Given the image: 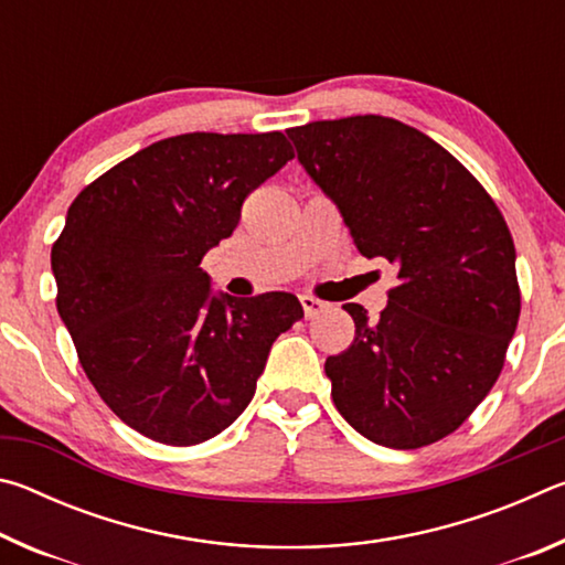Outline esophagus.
<instances>
[{
  "instance_id": "obj_1",
  "label": "esophagus",
  "mask_w": 565,
  "mask_h": 565,
  "mask_svg": "<svg viewBox=\"0 0 565 565\" xmlns=\"http://www.w3.org/2000/svg\"><path fill=\"white\" fill-rule=\"evenodd\" d=\"M301 309H303V317L306 319H313V317H319V313L327 309V303L323 301H319V299H313V296H301Z\"/></svg>"
}]
</instances>
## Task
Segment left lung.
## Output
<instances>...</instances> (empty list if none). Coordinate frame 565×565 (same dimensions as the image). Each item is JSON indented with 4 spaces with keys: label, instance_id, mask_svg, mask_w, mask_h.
Wrapping results in <instances>:
<instances>
[{
    "label": "left lung",
    "instance_id": "1",
    "mask_svg": "<svg viewBox=\"0 0 565 565\" xmlns=\"http://www.w3.org/2000/svg\"><path fill=\"white\" fill-rule=\"evenodd\" d=\"M353 244L396 264L379 321L327 359L339 414L369 441L420 448L454 434L499 379L521 317L515 246L489 191L454 154L379 114L286 131Z\"/></svg>",
    "mask_w": 565,
    "mask_h": 565
}]
</instances>
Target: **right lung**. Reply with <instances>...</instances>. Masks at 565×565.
<instances>
[{
    "instance_id": "right-lung-1",
    "label": "right lung",
    "mask_w": 565,
    "mask_h": 565,
    "mask_svg": "<svg viewBox=\"0 0 565 565\" xmlns=\"http://www.w3.org/2000/svg\"><path fill=\"white\" fill-rule=\"evenodd\" d=\"M294 149L281 131H194L104 171L52 246L56 311L84 374L134 431L204 444L242 416L271 343L303 317L284 291L212 296L202 259Z\"/></svg>"
}]
</instances>
